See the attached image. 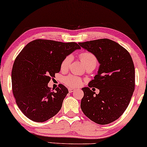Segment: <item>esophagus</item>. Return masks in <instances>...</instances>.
<instances>
[{"instance_id":"1","label":"esophagus","mask_w":147,"mask_h":147,"mask_svg":"<svg viewBox=\"0 0 147 147\" xmlns=\"http://www.w3.org/2000/svg\"><path fill=\"white\" fill-rule=\"evenodd\" d=\"M69 90V93H71V92L75 91V89H74V88H69V90Z\"/></svg>"}]
</instances>
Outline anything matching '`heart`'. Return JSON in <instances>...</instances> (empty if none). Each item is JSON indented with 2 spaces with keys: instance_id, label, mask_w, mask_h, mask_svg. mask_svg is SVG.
Here are the masks:
<instances>
[{
  "instance_id": "obj_1",
  "label": "heart",
  "mask_w": 147,
  "mask_h": 147,
  "mask_svg": "<svg viewBox=\"0 0 147 147\" xmlns=\"http://www.w3.org/2000/svg\"><path fill=\"white\" fill-rule=\"evenodd\" d=\"M80 57L82 60V63L84 64V65L87 66L90 64H95L96 65L97 63V59H96V56L94 55L93 53H90V52H83V53H80ZM71 61V55H67L62 60L61 65V70L62 71H65V70L67 69L68 67L70 65ZM63 83L68 86H71V87H78V86H80V84L82 83L81 80L79 78L76 77V76L70 75L66 77L63 78Z\"/></svg>"
}]
</instances>
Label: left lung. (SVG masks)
Masks as SVG:
<instances>
[{"label": "left lung", "instance_id": "1", "mask_svg": "<svg viewBox=\"0 0 147 147\" xmlns=\"http://www.w3.org/2000/svg\"><path fill=\"white\" fill-rule=\"evenodd\" d=\"M93 53L100 64L97 75L82 88L81 109L88 118L99 124H108L124 113L131 100L135 86L133 61L126 49L116 42L100 39L79 43ZM100 90L96 94L90 90Z\"/></svg>", "mask_w": 147, "mask_h": 147}]
</instances>
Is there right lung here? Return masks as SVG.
<instances>
[{"label":"right lung","mask_w":147,"mask_h":147,"mask_svg":"<svg viewBox=\"0 0 147 147\" xmlns=\"http://www.w3.org/2000/svg\"><path fill=\"white\" fill-rule=\"evenodd\" d=\"M81 47L75 42L36 39L27 44L15 60L12 89L16 103L30 120L43 122L61 110L68 90L59 84L51 92L47 84L59 73L66 56Z\"/></svg>","instance_id":"obj_1"}]
</instances>
